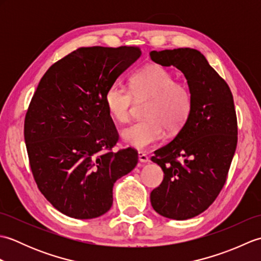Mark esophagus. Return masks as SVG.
I'll return each instance as SVG.
<instances>
[{"label":"esophagus","instance_id":"obj_1","mask_svg":"<svg viewBox=\"0 0 261 261\" xmlns=\"http://www.w3.org/2000/svg\"><path fill=\"white\" fill-rule=\"evenodd\" d=\"M138 158H139V162H140V163H143V164H146V163L149 162L148 156H147V154H146L145 152H143V151H139V152H138Z\"/></svg>","mask_w":261,"mask_h":261}]
</instances>
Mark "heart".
<instances>
[{
    "label": "heart",
    "mask_w": 261,
    "mask_h": 261,
    "mask_svg": "<svg viewBox=\"0 0 261 261\" xmlns=\"http://www.w3.org/2000/svg\"><path fill=\"white\" fill-rule=\"evenodd\" d=\"M134 97L148 103L146 120L137 122L122 132L127 145L145 149L163 138L165 129L178 132L188 120L193 108V93L186 83L175 81V76L160 65L149 64L137 70L130 79V91L118 84L111 85L104 103L111 118L120 123L129 122Z\"/></svg>",
    "instance_id": "b5f03b06"
}]
</instances>
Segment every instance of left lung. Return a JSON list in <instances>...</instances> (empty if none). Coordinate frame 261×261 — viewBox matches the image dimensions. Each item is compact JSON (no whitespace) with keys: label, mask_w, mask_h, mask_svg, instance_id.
Instances as JSON below:
<instances>
[{"label":"left lung","mask_w":261,"mask_h":261,"mask_svg":"<svg viewBox=\"0 0 261 261\" xmlns=\"http://www.w3.org/2000/svg\"><path fill=\"white\" fill-rule=\"evenodd\" d=\"M150 57L179 69L193 93L190 118L151 158L164 171L162 184L150 194L153 210L165 218L187 220L204 212L225 184L238 142L233 96L196 49L153 50Z\"/></svg>","instance_id":"left-lung-1"}]
</instances>
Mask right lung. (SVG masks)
<instances>
[{"label": "right lung", "instance_id": "1", "mask_svg": "<svg viewBox=\"0 0 261 261\" xmlns=\"http://www.w3.org/2000/svg\"><path fill=\"white\" fill-rule=\"evenodd\" d=\"M138 47H82L49 68L24 120V140L39 191L74 219H94L112 206L113 185L138 164L119 140L104 103L108 88L140 57Z\"/></svg>", "mask_w": 261, "mask_h": 261}]
</instances>
